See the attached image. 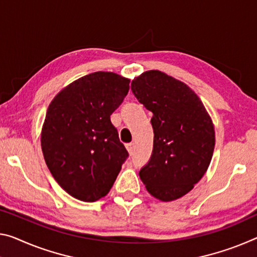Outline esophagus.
Listing matches in <instances>:
<instances>
[{
	"label": "esophagus",
	"instance_id": "esophagus-1",
	"mask_svg": "<svg viewBox=\"0 0 257 257\" xmlns=\"http://www.w3.org/2000/svg\"><path fill=\"white\" fill-rule=\"evenodd\" d=\"M125 149H127L128 153L130 154V156H132V154L134 153V150H135V145H134V143H129V144L125 145Z\"/></svg>",
	"mask_w": 257,
	"mask_h": 257
}]
</instances>
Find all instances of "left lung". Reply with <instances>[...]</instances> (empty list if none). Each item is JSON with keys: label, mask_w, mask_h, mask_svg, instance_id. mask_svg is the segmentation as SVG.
<instances>
[{"label": "left lung", "mask_w": 257, "mask_h": 257, "mask_svg": "<svg viewBox=\"0 0 257 257\" xmlns=\"http://www.w3.org/2000/svg\"><path fill=\"white\" fill-rule=\"evenodd\" d=\"M132 90L153 113V151L141 180L154 198L176 200L208 169L215 148L213 121L197 93L164 72H144L133 80Z\"/></svg>", "instance_id": "left-lung-1"}]
</instances>
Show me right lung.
Instances as JSON below:
<instances>
[{
	"mask_svg": "<svg viewBox=\"0 0 257 257\" xmlns=\"http://www.w3.org/2000/svg\"><path fill=\"white\" fill-rule=\"evenodd\" d=\"M129 82L95 72L65 87L49 105L41 133L44 160L57 183L81 201L105 197L129 156L109 117Z\"/></svg>",
	"mask_w": 257,
	"mask_h": 257,
	"instance_id": "add662e5",
	"label": "right lung"
}]
</instances>
